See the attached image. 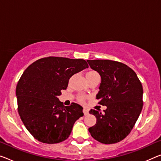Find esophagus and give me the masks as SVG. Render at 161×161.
I'll list each match as a JSON object with an SVG mask.
<instances>
[{
	"instance_id": "34e87169",
	"label": "esophagus",
	"mask_w": 161,
	"mask_h": 161,
	"mask_svg": "<svg viewBox=\"0 0 161 161\" xmlns=\"http://www.w3.org/2000/svg\"><path fill=\"white\" fill-rule=\"evenodd\" d=\"M83 114H84V115H88V110L87 109V108H83Z\"/></svg>"
}]
</instances>
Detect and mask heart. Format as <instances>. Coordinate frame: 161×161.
I'll return each mask as SVG.
<instances>
[{
	"label": "heart",
	"mask_w": 161,
	"mask_h": 161,
	"mask_svg": "<svg viewBox=\"0 0 161 161\" xmlns=\"http://www.w3.org/2000/svg\"><path fill=\"white\" fill-rule=\"evenodd\" d=\"M94 75H98V73L97 72H96L94 70L88 71V72L86 73V77H90V76H94ZM85 99H86V97L84 96H80L78 97V100L81 103H83L84 101H85Z\"/></svg>",
	"instance_id": "obj_1"
}]
</instances>
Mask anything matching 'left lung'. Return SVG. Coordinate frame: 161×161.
I'll return each mask as SVG.
<instances>
[{"label": "left lung", "mask_w": 161, "mask_h": 161, "mask_svg": "<svg viewBox=\"0 0 161 161\" xmlns=\"http://www.w3.org/2000/svg\"><path fill=\"white\" fill-rule=\"evenodd\" d=\"M87 62L101 75L96 98L99 104L107 107L103 114L90 110L96 117V124L89 128V132L103 144L120 142L130 134L142 111V83L135 71L124 63L109 60Z\"/></svg>", "instance_id": "left-lung-1"}]
</instances>
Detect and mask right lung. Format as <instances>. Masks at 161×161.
I'll return each instance as SVG.
<instances>
[{"instance_id":"add662e5","label":"right lung","mask_w":161,"mask_h":161,"mask_svg":"<svg viewBox=\"0 0 161 161\" xmlns=\"http://www.w3.org/2000/svg\"><path fill=\"white\" fill-rule=\"evenodd\" d=\"M86 60L48 57L36 60L22 74L16 86L18 112L27 130L39 142L59 143L70 135L73 125L83 117V107L59 101L74 74L88 68Z\"/></svg>"}]
</instances>
